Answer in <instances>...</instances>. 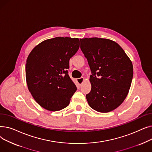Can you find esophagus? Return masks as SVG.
<instances>
[{"mask_svg": "<svg viewBox=\"0 0 152 152\" xmlns=\"http://www.w3.org/2000/svg\"><path fill=\"white\" fill-rule=\"evenodd\" d=\"M84 81V77H81V78L77 79V82L78 83V84L80 85V86L83 83Z\"/></svg>", "mask_w": 152, "mask_h": 152, "instance_id": "34e87169", "label": "esophagus"}]
</instances>
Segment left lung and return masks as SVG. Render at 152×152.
<instances>
[{
  "mask_svg": "<svg viewBox=\"0 0 152 152\" xmlns=\"http://www.w3.org/2000/svg\"><path fill=\"white\" fill-rule=\"evenodd\" d=\"M80 41L92 74L87 102L99 112H110L120 105L128 94L133 77L132 61L120 45L111 40L92 37Z\"/></svg>",
  "mask_w": 152,
  "mask_h": 152,
  "instance_id": "obj_1",
  "label": "left lung"
}]
</instances>
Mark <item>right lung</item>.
Returning a JSON list of instances; mask_svg holds the SVG:
<instances>
[{
    "instance_id": "1",
    "label": "right lung",
    "mask_w": 152,
    "mask_h": 152,
    "mask_svg": "<svg viewBox=\"0 0 152 152\" xmlns=\"http://www.w3.org/2000/svg\"><path fill=\"white\" fill-rule=\"evenodd\" d=\"M79 48L78 38L57 37L42 41L29 54L25 68L28 88L45 110L55 111L66 108L76 91L66 69Z\"/></svg>"
}]
</instances>
